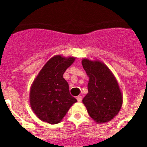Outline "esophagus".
<instances>
[{
	"label": "esophagus",
	"mask_w": 147,
	"mask_h": 147,
	"mask_svg": "<svg viewBox=\"0 0 147 147\" xmlns=\"http://www.w3.org/2000/svg\"><path fill=\"white\" fill-rule=\"evenodd\" d=\"M76 99H77L78 102H81L82 100V97L81 96H79L76 97Z\"/></svg>",
	"instance_id": "34e87169"
}]
</instances>
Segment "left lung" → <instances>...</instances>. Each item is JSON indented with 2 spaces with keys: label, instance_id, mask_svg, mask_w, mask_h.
<instances>
[{
  "label": "left lung",
  "instance_id": "obj_1",
  "mask_svg": "<svg viewBox=\"0 0 147 147\" xmlns=\"http://www.w3.org/2000/svg\"><path fill=\"white\" fill-rule=\"evenodd\" d=\"M83 68L89 77L88 93L82 99L89 115L98 124L112 120L123 104V95L117 80L105 63L83 58Z\"/></svg>",
  "mask_w": 147,
  "mask_h": 147
}]
</instances>
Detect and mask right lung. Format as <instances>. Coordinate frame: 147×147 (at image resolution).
<instances>
[{
    "instance_id": "1",
    "label": "right lung",
    "mask_w": 147,
    "mask_h": 147,
    "mask_svg": "<svg viewBox=\"0 0 147 147\" xmlns=\"http://www.w3.org/2000/svg\"><path fill=\"white\" fill-rule=\"evenodd\" d=\"M76 57L55 55L48 61L34 79L30 88L29 103L42 121L58 124L77 100L69 93L63 74Z\"/></svg>"
}]
</instances>
